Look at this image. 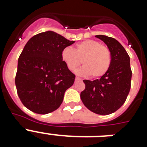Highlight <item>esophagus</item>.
<instances>
[{"label": "esophagus", "mask_w": 147, "mask_h": 147, "mask_svg": "<svg viewBox=\"0 0 147 147\" xmlns=\"http://www.w3.org/2000/svg\"><path fill=\"white\" fill-rule=\"evenodd\" d=\"M75 80H76V81H81L82 80L80 77H77V76H76V77L75 78Z\"/></svg>", "instance_id": "obj_1"}]
</instances>
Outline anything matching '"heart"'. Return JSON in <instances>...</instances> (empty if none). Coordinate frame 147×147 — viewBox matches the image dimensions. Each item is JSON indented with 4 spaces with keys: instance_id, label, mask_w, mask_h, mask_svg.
<instances>
[{
    "instance_id": "obj_1",
    "label": "heart",
    "mask_w": 147,
    "mask_h": 147,
    "mask_svg": "<svg viewBox=\"0 0 147 147\" xmlns=\"http://www.w3.org/2000/svg\"><path fill=\"white\" fill-rule=\"evenodd\" d=\"M61 59L70 71H74L79 65H84L77 71L78 74L90 75L92 78L104 76L111 65V54L109 49L93 40H86L76 45L75 49L67 46L61 51Z\"/></svg>"
}]
</instances>
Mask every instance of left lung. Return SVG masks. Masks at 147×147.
<instances>
[{
    "label": "left lung",
    "mask_w": 147,
    "mask_h": 147,
    "mask_svg": "<svg viewBox=\"0 0 147 147\" xmlns=\"http://www.w3.org/2000/svg\"><path fill=\"white\" fill-rule=\"evenodd\" d=\"M96 37L107 45L111 54V65L100 79L83 80L85 89L80 97L90 111L98 115H109L124 105L129 94L132 79L130 59L118 40L105 35Z\"/></svg>",
    "instance_id": "1"
}]
</instances>
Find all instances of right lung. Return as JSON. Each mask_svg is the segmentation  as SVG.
Wrapping results in <instances>:
<instances>
[{"label":"right lung","instance_id":"obj_1","mask_svg":"<svg viewBox=\"0 0 147 147\" xmlns=\"http://www.w3.org/2000/svg\"><path fill=\"white\" fill-rule=\"evenodd\" d=\"M74 42L48 31L34 35L26 44L18 59L15 85L28 110L47 114L59 108L76 76L62 62L61 51Z\"/></svg>","mask_w":147,"mask_h":147}]
</instances>
